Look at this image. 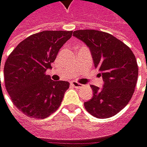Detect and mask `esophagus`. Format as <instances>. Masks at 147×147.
Masks as SVG:
<instances>
[{
    "label": "esophagus",
    "instance_id": "1",
    "mask_svg": "<svg viewBox=\"0 0 147 147\" xmlns=\"http://www.w3.org/2000/svg\"><path fill=\"white\" fill-rule=\"evenodd\" d=\"M71 84H72L73 87H74V88H76V89H80V88H82V84L78 83V82H75V81H73V82L71 83Z\"/></svg>",
    "mask_w": 147,
    "mask_h": 147
}]
</instances>
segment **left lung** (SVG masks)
Instances as JSON below:
<instances>
[{
    "instance_id": "left-lung-1",
    "label": "left lung",
    "mask_w": 147,
    "mask_h": 147,
    "mask_svg": "<svg viewBox=\"0 0 147 147\" xmlns=\"http://www.w3.org/2000/svg\"><path fill=\"white\" fill-rule=\"evenodd\" d=\"M74 36L89 47L94 65L104 80L102 89L91 85L93 97L84 102L93 116L105 119L115 115L129 103L138 77L136 59L131 48L107 32L78 30Z\"/></svg>"
}]
</instances>
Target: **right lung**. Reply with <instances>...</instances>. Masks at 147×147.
I'll use <instances>...</instances> for the list:
<instances>
[{
	"label": "right lung",
	"mask_w": 147,
	"mask_h": 147,
	"mask_svg": "<svg viewBox=\"0 0 147 147\" xmlns=\"http://www.w3.org/2000/svg\"><path fill=\"white\" fill-rule=\"evenodd\" d=\"M72 31H43L21 42L5 61V89L17 109L35 119H44L58 110L67 81H53L45 74ZM1 69V63H0Z\"/></svg>",
	"instance_id": "right-lung-1"
}]
</instances>
